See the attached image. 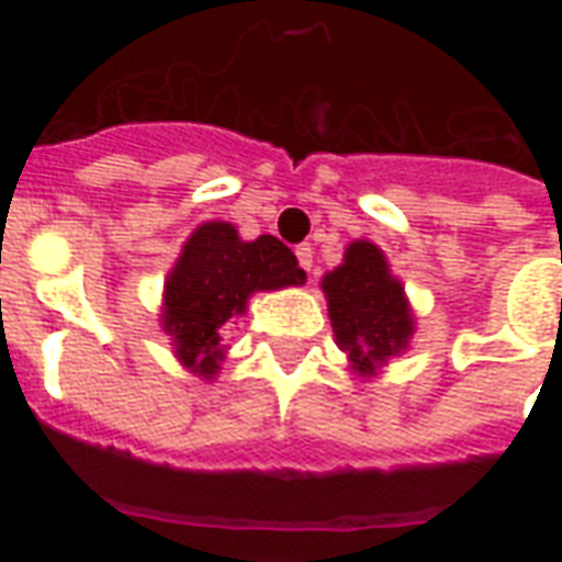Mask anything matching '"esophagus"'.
Returning a JSON list of instances; mask_svg holds the SVG:
<instances>
[{
  "label": "esophagus",
  "mask_w": 562,
  "mask_h": 562,
  "mask_svg": "<svg viewBox=\"0 0 562 562\" xmlns=\"http://www.w3.org/2000/svg\"><path fill=\"white\" fill-rule=\"evenodd\" d=\"M294 252H297V261H301V268L310 273V270H313V246L301 244L297 249H294Z\"/></svg>",
  "instance_id": "1"
}]
</instances>
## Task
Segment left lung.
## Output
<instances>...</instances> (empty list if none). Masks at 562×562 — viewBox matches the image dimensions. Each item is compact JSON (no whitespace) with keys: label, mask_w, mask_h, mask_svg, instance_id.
<instances>
[{"label":"left lung","mask_w":562,"mask_h":562,"mask_svg":"<svg viewBox=\"0 0 562 562\" xmlns=\"http://www.w3.org/2000/svg\"><path fill=\"white\" fill-rule=\"evenodd\" d=\"M322 292L328 297L337 346L349 352L355 373L376 376V370L409 346L415 330L413 310L376 244H349L340 268L325 273Z\"/></svg>","instance_id":"obj_1"}]
</instances>
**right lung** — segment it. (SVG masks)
<instances>
[{"label": "right lung", "mask_w": 562, "mask_h": 562, "mask_svg": "<svg viewBox=\"0 0 562 562\" xmlns=\"http://www.w3.org/2000/svg\"><path fill=\"white\" fill-rule=\"evenodd\" d=\"M306 273L273 234L240 240L232 222H204L165 280L161 328L192 373L213 379L225 358V325L244 316L249 294L301 285Z\"/></svg>", "instance_id": "obj_1"}]
</instances>
